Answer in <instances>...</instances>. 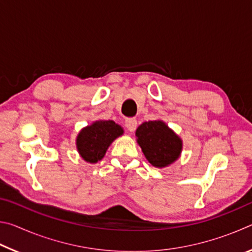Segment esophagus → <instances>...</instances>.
<instances>
[{
  "label": "esophagus",
  "mask_w": 252,
  "mask_h": 252,
  "mask_svg": "<svg viewBox=\"0 0 252 252\" xmlns=\"http://www.w3.org/2000/svg\"><path fill=\"white\" fill-rule=\"evenodd\" d=\"M136 126H138V122H136L135 118H126V127L130 132H133L136 129Z\"/></svg>",
  "instance_id": "34e87169"
}]
</instances>
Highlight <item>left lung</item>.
Returning <instances> with one entry per match:
<instances>
[{
  "instance_id": "left-lung-1",
  "label": "left lung",
  "mask_w": 252,
  "mask_h": 252,
  "mask_svg": "<svg viewBox=\"0 0 252 252\" xmlns=\"http://www.w3.org/2000/svg\"><path fill=\"white\" fill-rule=\"evenodd\" d=\"M135 134L144 156L155 167H167L180 156L181 139L164 122H144L136 129Z\"/></svg>"
}]
</instances>
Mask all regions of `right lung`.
<instances>
[{
	"label": "right lung",
	"mask_w": 252,
	"mask_h": 252,
	"mask_svg": "<svg viewBox=\"0 0 252 252\" xmlns=\"http://www.w3.org/2000/svg\"><path fill=\"white\" fill-rule=\"evenodd\" d=\"M123 133V129L111 120L95 121L80 132L76 148L87 162L95 163L104 157L110 144Z\"/></svg>",
	"instance_id": "obj_1"
}]
</instances>
